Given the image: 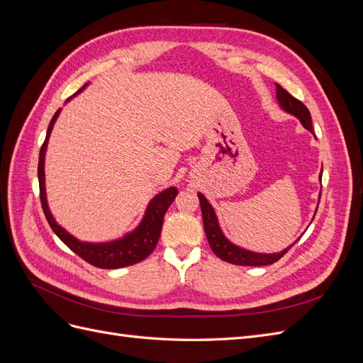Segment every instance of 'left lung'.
<instances>
[{"instance_id": "left-lung-1", "label": "left lung", "mask_w": 363, "mask_h": 363, "mask_svg": "<svg viewBox=\"0 0 363 363\" xmlns=\"http://www.w3.org/2000/svg\"><path fill=\"white\" fill-rule=\"evenodd\" d=\"M276 89H277L276 96H277L279 106L286 113L294 115L295 118H298V121L303 124V127L309 130L311 133H313L312 118H311L309 108H307L301 101L296 100V98H294L288 91H284L280 84H276ZM321 177H323V169H321V174H320V180H321ZM199 199H200L201 213H203V224H204V232H206V236H207V240H208V245H211V248H212L215 255L224 262L233 263V265H244V267L271 265V263L277 262L280 257L286 255L288 250L296 242V240H298V239H296L291 247L284 248L283 251L271 252V255H265V252H255V251H250V250H245V248H240V247L230 242V240L224 236L221 227H219L218 216L213 211V207H212L211 203L207 201L206 196L203 194H199ZM318 204H320V199H318Z\"/></svg>"}]
</instances>
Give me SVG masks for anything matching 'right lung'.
<instances>
[{
	"mask_svg": "<svg viewBox=\"0 0 363 363\" xmlns=\"http://www.w3.org/2000/svg\"><path fill=\"white\" fill-rule=\"evenodd\" d=\"M86 86L87 83L77 94H80ZM71 98L72 96H69V100ZM60 111L62 108H59V111L54 113L51 123L48 125L47 138L43 140V145L40 147L39 167H38L40 203L50 227L52 228V232L60 238L62 242L67 244L75 255H79L82 259H84L87 263H91V265L96 268L118 269V268H124V267L135 265V263L142 262L151 255L152 250L156 248L159 242L163 216L167 213L171 203L175 200V196H177L179 194L177 188L171 186V188L157 194L155 199L148 203L145 215L142 218L139 225L133 230V232L124 235L123 238L111 240V242H98V244L82 242V240L74 238L62 225H59L56 219H54V216L51 215L48 203H47V192H45V152H47L51 130L54 127V123H56Z\"/></svg>",
	"mask_w": 363,
	"mask_h": 363,
	"instance_id": "obj_1",
	"label": "right lung"
}]
</instances>
